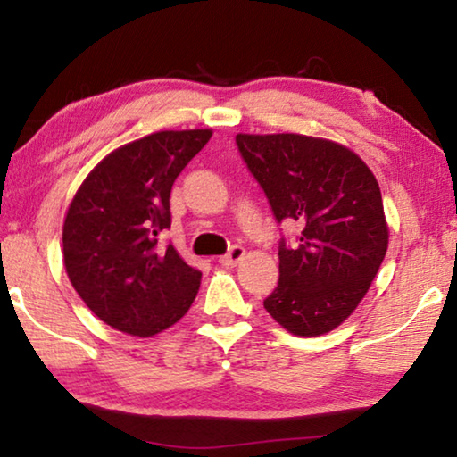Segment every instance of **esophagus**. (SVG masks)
Wrapping results in <instances>:
<instances>
[{
	"label": "esophagus",
	"instance_id": "34e87169",
	"mask_svg": "<svg viewBox=\"0 0 457 457\" xmlns=\"http://www.w3.org/2000/svg\"><path fill=\"white\" fill-rule=\"evenodd\" d=\"M245 256V250L242 245H234L231 250L226 253V256L220 258V264L226 266V268H234L239 260Z\"/></svg>",
	"mask_w": 457,
	"mask_h": 457
}]
</instances>
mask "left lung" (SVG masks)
Wrapping results in <instances>:
<instances>
[{
    "label": "left lung",
    "mask_w": 457,
    "mask_h": 457,
    "mask_svg": "<svg viewBox=\"0 0 457 457\" xmlns=\"http://www.w3.org/2000/svg\"><path fill=\"white\" fill-rule=\"evenodd\" d=\"M236 143L276 220L303 228L292 247L280 242V280L264 308L292 335H327L365 298L389 245L375 175L328 138L239 133Z\"/></svg>",
    "instance_id": "1"
}]
</instances>
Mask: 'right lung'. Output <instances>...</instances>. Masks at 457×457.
<instances>
[{"label":"right lung","mask_w":457,"mask_h":457,"mask_svg":"<svg viewBox=\"0 0 457 457\" xmlns=\"http://www.w3.org/2000/svg\"><path fill=\"white\" fill-rule=\"evenodd\" d=\"M212 129L159 130L108 153L68 205L62 253L74 290L108 327L153 337L183 319L201 272L159 236L169 195Z\"/></svg>","instance_id":"right-lung-1"}]
</instances>
